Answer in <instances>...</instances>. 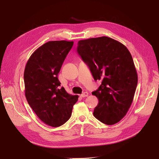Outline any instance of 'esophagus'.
<instances>
[{
	"label": "esophagus",
	"instance_id": "obj_1",
	"mask_svg": "<svg viewBox=\"0 0 159 159\" xmlns=\"http://www.w3.org/2000/svg\"><path fill=\"white\" fill-rule=\"evenodd\" d=\"M88 92H84L80 95V97H88Z\"/></svg>",
	"mask_w": 159,
	"mask_h": 159
}]
</instances>
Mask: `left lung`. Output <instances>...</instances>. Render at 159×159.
<instances>
[{
	"mask_svg": "<svg viewBox=\"0 0 159 159\" xmlns=\"http://www.w3.org/2000/svg\"><path fill=\"white\" fill-rule=\"evenodd\" d=\"M77 48L94 79L102 80L92 92L98 99L94 116L107 125L119 122L131 105L138 82L130 52L120 42L107 37L79 40Z\"/></svg>",
	"mask_w": 159,
	"mask_h": 159,
	"instance_id": "1",
	"label": "left lung"
}]
</instances>
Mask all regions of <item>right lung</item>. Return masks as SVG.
<instances>
[{
  "label": "right lung",
  "instance_id": "1",
  "mask_svg": "<svg viewBox=\"0 0 159 159\" xmlns=\"http://www.w3.org/2000/svg\"><path fill=\"white\" fill-rule=\"evenodd\" d=\"M73 41H49L30 56L25 67V96L38 117L52 127L62 126L71 115L78 95L66 92L58 79Z\"/></svg>",
  "mask_w": 159,
  "mask_h": 159
}]
</instances>
